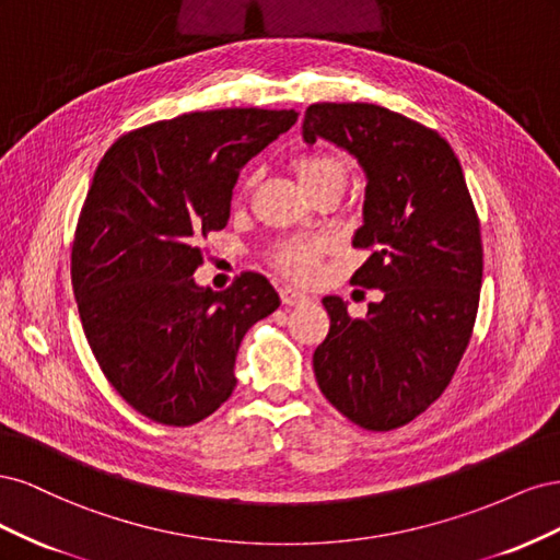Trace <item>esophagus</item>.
I'll return each instance as SVG.
<instances>
[{"label":"esophagus","mask_w":560,"mask_h":560,"mask_svg":"<svg viewBox=\"0 0 560 560\" xmlns=\"http://www.w3.org/2000/svg\"><path fill=\"white\" fill-rule=\"evenodd\" d=\"M280 299H282L284 306H301V303L308 301L306 294L294 290V287H287V284L280 287Z\"/></svg>","instance_id":"obj_1"}]
</instances>
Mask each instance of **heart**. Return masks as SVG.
I'll return each mask as SVG.
<instances>
[{"mask_svg": "<svg viewBox=\"0 0 560 560\" xmlns=\"http://www.w3.org/2000/svg\"><path fill=\"white\" fill-rule=\"evenodd\" d=\"M294 173L299 175L301 184L306 186L308 194H317L327 186H346L350 175V161L334 149H313L303 151V154L294 156L292 161ZM254 184V175L249 173L243 179V191L247 194ZM322 252H325V243L322 241H287L270 249V266L284 278L292 280H311L317 270Z\"/></svg>", "mask_w": 560, "mask_h": 560, "instance_id": "1", "label": "heart"}]
</instances>
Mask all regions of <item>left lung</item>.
Instances as JSON below:
<instances>
[{
  "instance_id": "obj_1",
  "label": "left lung",
  "mask_w": 560,
  "mask_h": 560,
  "mask_svg": "<svg viewBox=\"0 0 560 560\" xmlns=\"http://www.w3.org/2000/svg\"><path fill=\"white\" fill-rule=\"evenodd\" d=\"M303 138L346 147L366 171L364 226L352 245L369 259L352 284L383 290L366 317L322 299L331 327L313 354L317 385L354 425L389 432L448 387L479 311V214L451 144L434 128L369 103H317Z\"/></svg>"
}]
</instances>
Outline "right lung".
Segmentation results:
<instances>
[{
  "instance_id": "1",
  "label": "right lung",
  "mask_w": 560,
  "mask_h": 560,
  "mask_svg": "<svg viewBox=\"0 0 560 560\" xmlns=\"http://www.w3.org/2000/svg\"><path fill=\"white\" fill-rule=\"evenodd\" d=\"M294 109L189 112L121 135L100 161L72 243V287L105 378L171 428L214 413L235 387L245 331L280 306L259 273L200 290V241L229 224L241 167L290 130Z\"/></svg>"
}]
</instances>
